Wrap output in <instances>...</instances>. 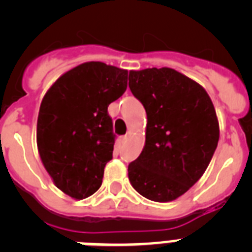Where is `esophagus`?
<instances>
[{"label":"esophagus","instance_id":"obj_1","mask_svg":"<svg viewBox=\"0 0 252 252\" xmlns=\"http://www.w3.org/2000/svg\"><path fill=\"white\" fill-rule=\"evenodd\" d=\"M126 141H127V135H125V136L120 137V142H121V144H125Z\"/></svg>","mask_w":252,"mask_h":252}]
</instances>
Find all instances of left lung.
Segmentation results:
<instances>
[{
    "label": "left lung",
    "instance_id": "1",
    "mask_svg": "<svg viewBox=\"0 0 252 252\" xmlns=\"http://www.w3.org/2000/svg\"><path fill=\"white\" fill-rule=\"evenodd\" d=\"M145 107V146L128 164L131 186L154 202L174 201L197 183L220 139L215 106L201 84L171 68L130 70Z\"/></svg>",
    "mask_w": 252,
    "mask_h": 252
}]
</instances>
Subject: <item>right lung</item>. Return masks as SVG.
I'll return each mask as SVG.
<instances>
[{"label":"right lung","instance_id":"1","mask_svg":"<svg viewBox=\"0 0 252 252\" xmlns=\"http://www.w3.org/2000/svg\"><path fill=\"white\" fill-rule=\"evenodd\" d=\"M127 73L101 62L83 63L58 78L40 104V159L55 186L74 199L101 187L116 137L107 108L127 88Z\"/></svg>","mask_w":252,"mask_h":252}]
</instances>
